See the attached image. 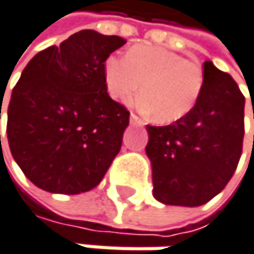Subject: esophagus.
<instances>
[{"mask_svg": "<svg viewBox=\"0 0 254 254\" xmlns=\"http://www.w3.org/2000/svg\"><path fill=\"white\" fill-rule=\"evenodd\" d=\"M129 120H131V125H134V126H143V125H144L143 120H141L137 114H131Z\"/></svg>", "mask_w": 254, "mask_h": 254, "instance_id": "1", "label": "esophagus"}]
</instances>
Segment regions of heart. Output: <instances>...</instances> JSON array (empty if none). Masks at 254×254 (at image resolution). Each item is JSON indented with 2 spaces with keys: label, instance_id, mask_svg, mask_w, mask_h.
Wrapping results in <instances>:
<instances>
[{
  "label": "heart",
  "instance_id": "obj_1",
  "mask_svg": "<svg viewBox=\"0 0 254 254\" xmlns=\"http://www.w3.org/2000/svg\"><path fill=\"white\" fill-rule=\"evenodd\" d=\"M103 76L110 93L120 100H128L141 86V106L160 123L186 117L204 88L199 64L155 45H135L126 56L110 55Z\"/></svg>",
  "mask_w": 254,
  "mask_h": 254
}]
</instances>
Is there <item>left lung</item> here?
Here are the masks:
<instances>
[{
	"mask_svg": "<svg viewBox=\"0 0 254 254\" xmlns=\"http://www.w3.org/2000/svg\"><path fill=\"white\" fill-rule=\"evenodd\" d=\"M202 71L204 88L195 108L168 126L146 128L154 196L163 204L209 202L227 186L242 154L246 97L233 77L210 61Z\"/></svg>",
	"mask_w": 254,
	"mask_h": 254,
	"instance_id": "8db88e82",
	"label": "left lung"
}]
</instances>
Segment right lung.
I'll list each match as a JSON object with an SVG mask.
<instances>
[{
    "label": "right lung",
    "mask_w": 254,
    "mask_h": 254,
    "mask_svg": "<svg viewBox=\"0 0 254 254\" xmlns=\"http://www.w3.org/2000/svg\"><path fill=\"white\" fill-rule=\"evenodd\" d=\"M123 44L120 36L80 30L24 68L5 110L7 140L39 189L88 192L119 154L129 111L106 93L103 62Z\"/></svg>",
    "instance_id": "obj_1"
}]
</instances>
